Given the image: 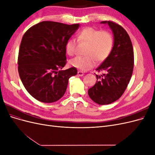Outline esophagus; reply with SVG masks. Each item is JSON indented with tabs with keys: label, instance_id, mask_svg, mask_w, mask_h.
Listing matches in <instances>:
<instances>
[{
	"label": "esophagus",
	"instance_id": "esophagus-1",
	"mask_svg": "<svg viewBox=\"0 0 155 155\" xmlns=\"http://www.w3.org/2000/svg\"><path fill=\"white\" fill-rule=\"evenodd\" d=\"M83 75H84V74H83V72H81V71H78V76H83Z\"/></svg>",
	"mask_w": 155,
	"mask_h": 155
}]
</instances>
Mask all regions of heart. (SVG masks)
<instances>
[{
  "mask_svg": "<svg viewBox=\"0 0 155 155\" xmlns=\"http://www.w3.org/2000/svg\"><path fill=\"white\" fill-rule=\"evenodd\" d=\"M79 41L88 44L85 56H77L70 61V66L81 71H87L93 68L97 62L104 61L110 54L113 48L114 39L110 32L100 31L88 27L78 34ZM77 41L76 39H69L65 46L67 53L73 55L76 53Z\"/></svg>",
  "mask_w": 155,
  "mask_h": 155,
  "instance_id": "b5f03b06",
  "label": "heart"
}]
</instances>
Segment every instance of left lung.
<instances>
[{
	"mask_svg": "<svg viewBox=\"0 0 155 155\" xmlns=\"http://www.w3.org/2000/svg\"><path fill=\"white\" fill-rule=\"evenodd\" d=\"M101 23L107 24L113 33V48L96 68L104 74H96L97 81L88 89V94L96 104L107 105L118 100L127 87L133 71L134 51L130 37L122 26L112 21Z\"/></svg>",
	"mask_w": 155,
	"mask_h": 155,
	"instance_id": "obj_1",
	"label": "left lung"
}]
</instances>
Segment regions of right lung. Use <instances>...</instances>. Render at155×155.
<instances>
[{
	"instance_id": "right-lung-1",
	"label": "right lung",
	"mask_w": 155,
	"mask_h": 155,
	"mask_svg": "<svg viewBox=\"0 0 155 155\" xmlns=\"http://www.w3.org/2000/svg\"><path fill=\"white\" fill-rule=\"evenodd\" d=\"M79 27V24L43 21L30 28L23 35L18 71L23 85L37 100H59L66 92L69 78L77 74L74 67L61 69L66 64L67 42Z\"/></svg>"
}]
</instances>
